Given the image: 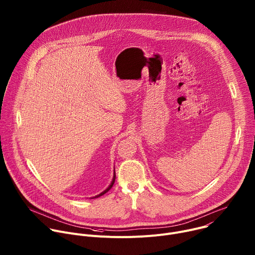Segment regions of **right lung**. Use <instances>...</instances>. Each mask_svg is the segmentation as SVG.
Instances as JSON below:
<instances>
[{"label":"right lung","mask_w":255,"mask_h":255,"mask_svg":"<svg viewBox=\"0 0 255 255\" xmlns=\"http://www.w3.org/2000/svg\"><path fill=\"white\" fill-rule=\"evenodd\" d=\"M115 178H116V174H115V171H114V176H113V179H112V181H111V184H110V186H109L104 192H102L101 194H99V195H97V196H95V197H93V198H91V199H95V198H99V197H101V196H103L104 194H106L109 190H110L112 187H113V185H114V183H115Z\"/></svg>","instance_id":"1"}]
</instances>
